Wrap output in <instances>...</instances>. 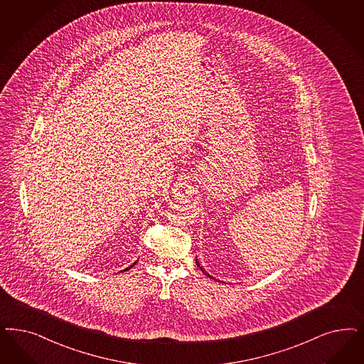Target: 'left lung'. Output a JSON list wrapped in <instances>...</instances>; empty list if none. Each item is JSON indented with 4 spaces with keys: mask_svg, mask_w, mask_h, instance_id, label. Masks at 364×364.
Masks as SVG:
<instances>
[{
    "mask_svg": "<svg viewBox=\"0 0 364 364\" xmlns=\"http://www.w3.org/2000/svg\"><path fill=\"white\" fill-rule=\"evenodd\" d=\"M196 264H198V266H199V267H200L201 272H203V273H204V274H205V276H210V274H208V273H207V272H205V270H204V269H203V267H201L200 264H199V261H198V259H196ZM210 277H211V276H210ZM211 278H213V277H211ZM213 279H215V278H213Z\"/></svg>",
    "mask_w": 364,
    "mask_h": 364,
    "instance_id": "left-lung-1",
    "label": "left lung"
}]
</instances>
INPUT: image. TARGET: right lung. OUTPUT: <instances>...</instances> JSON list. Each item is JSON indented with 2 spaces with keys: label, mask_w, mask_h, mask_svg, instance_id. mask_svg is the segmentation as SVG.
Wrapping results in <instances>:
<instances>
[{
  "label": "right lung",
  "mask_w": 364,
  "mask_h": 364,
  "mask_svg": "<svg viewBox=\"0 0 364 364\" xmlns=\"http://www.w3.org/2000/svg\"><path fill=\"white\" fill-rule=\"evenodd\" d=\"M137 264V262H134V264H130V266H129V267H126V270H129V269H130V267H133V266H134V264Z\"/></svg>",
  "instance_id": "obj_1"
}]
</instances>
